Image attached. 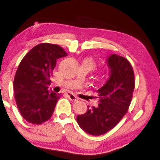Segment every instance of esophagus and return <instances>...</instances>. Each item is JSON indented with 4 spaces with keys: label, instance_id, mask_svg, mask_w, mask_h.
Masks as SVG:
<instances>
[{
    "label": "esophagus",
    "instance_id": "esophagus-1",
    "mask_svg": "<svg viewBox=\"0 0 160 160\" xmlns=\"http://www.w3.org/2000/svg\"><path fill=\"white\" fill-rule=\"evenodd\" d=\"M65 95H66L67 97H68V98L71 100V101H78V98H77L76 96H75L74 95H73V94H72V93H66Z\"/></svg>",
    "mask_w": 160,
    "mask_h": 160
}]
</instances>
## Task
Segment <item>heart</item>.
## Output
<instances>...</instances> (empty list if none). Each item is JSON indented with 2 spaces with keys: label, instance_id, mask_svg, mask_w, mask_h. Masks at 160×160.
Listing matches in <instances>:
<instances>
[{
  "label": "heart",
  "instance_id": "obj_1",
  "mask_svg": "<svg viewBox=\"0 0 160 160\" xmlns=\"http://www.w3.org/2000/svg\"><path fill=\"white\" fill-rule=\"evenodd\" d=\"M86 61H87V62H88V63H89V64H90V65H91L92 67H93V66H94V62H93V61H92V59H86Z\"/></svg>",
  "mask_w": 160,
  "mask_h": 160
}]
</instances>
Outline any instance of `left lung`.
Here are the masks:
<instances>
[{"label": "left lung", "mask_w": 160, "mask_h": 160, "mask_svg": "<svg viewBox=\"0 0 160 160\" xmlns=\"http://www.w3.org/2000/svg\"><path fill=\"white\" fill-rule=\"evenodd\" d=\"M107 63L109 78L96 92L98 106L88 108L85 114L77 117L79 126L92 136L103 135L118 124L128 112L135 88L133 69L128 59L112 54Z\"/></svg>", "instance_id": "8db88e82"}]
</instances>
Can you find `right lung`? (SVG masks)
<instances>
[{
  "mask_svg": "<svg viewBox=\"0 0 160 160\" xmlns=\"http://www.w3.org/2000/svg\"><path fill=\"white\" fill-rule=\"evenodd\" d=\"M57 45L42 43L30 50L21 61L14 82L15 99L27 122L41 124L51 118L62 95L48 90L57 59L67 56Z\"/></svg>",
  "mask_w": 160,
  "mask_h": 160,
  "instance_id": "obj_1",
  "label": "right lung"
}]
</instances>
